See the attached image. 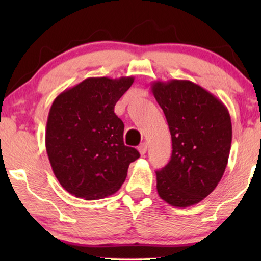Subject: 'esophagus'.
Listing matches in <instances>:
<instances>
[{
  "instance_id": "obj_1",
  "label": "esophagus",
  "mask_w": 261,
  "mask_h": 261,
  "mask_svg": "<svg viewBox=\"0 0 261 261\" xmlns=\"http://www.w3.org/2000/svg\"><path fill=\"white\" fill-rule=\"evenodd\" d=\"M138 151H139V153H140L141 155H144L145 153L147 152V144H146V142H144V144H141L138 147Z\"/></svg>"
}]
</instances>
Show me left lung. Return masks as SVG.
I'll use <instances>...</instances> for the list:
<instances>
[{
  "label": "left lung",
  "mask_w": 261,
  "mask_h": 261,
  "mask_svg": "<svg viewBox=\"0 0 261 261\" xmlns=\"http://www.w3.org/2000/svg\"><path fill=\"white\" fill-rule=\"evenodd\" d=\"M151 90L172 139L171 160L155 172L156 191L172 206L195 205L212 194L226 170L233 134L229 112L190 81H155Z\"/></svg>",
  "instance_id": "left-lung-1"
}]
</instances>
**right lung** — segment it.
<instances>
[{"instance_id":"right-lung-1","label":"right lung","mask_w":261,"mask_h":261,"mask_svg":"<svg viewBox=\"0 0 261 261\" xmlns=\"http://www.w3.org/2000/svg\"><path fill=\"white\" fill-rule=\"evenodd\" d=\"M134 77H89L57 96L46 124V151L60 185L74 197L101 199L119 190L140 154L123 142L114 107Z\"/></svg>"}]
</instances>
